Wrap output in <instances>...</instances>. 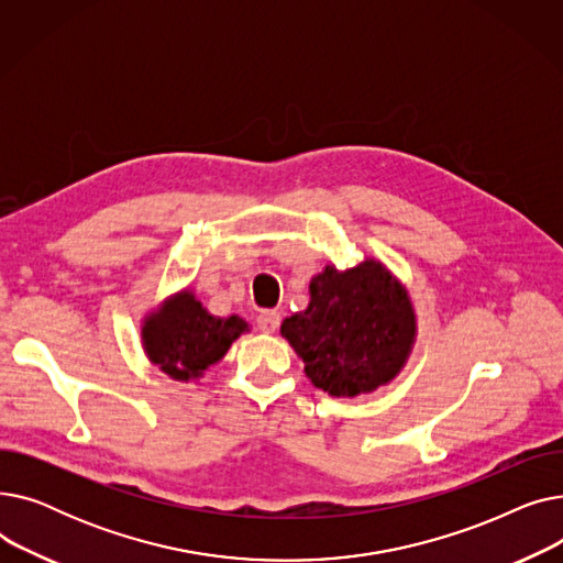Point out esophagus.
I'll list each match as a JSON object with an SVG mask.
<instances>
[{"instance_id": "esophagus-1", "label": "esophagus", "mask_w": 563, "mask_h": 563, "mask_svg": "<svg viewBox=\"0 0 563 563\" xmlns=\"http://www.w3.org/2000/svg\"><path fill=\"white\" fill-rule=\"evenodd\" d=\"M255 323H257L260 331L274 333V331H278V327H280V312H276V310H262V312L257 314Z\"/></svg>"}]
</instances>
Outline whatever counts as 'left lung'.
I'll return each instance as SVG.
<instances>
[{
    "label": "left lung",
    "mask_w": 563,
    "mask_h": 563,
    "mask_svg": "<svg viewBox=\"0 0 563 563\" xmlns=\"http://www.w3.org/2000/svg\"><path fill=\"white\" fill-rule=\"evenodd\" d=\"M280 333L317 388L356 397L401 369L416 338V314L390 272L367 260L346 272L327 266L312 278L308 310L287 317Z\"/></svg>",
    "instance_id": "8db88e82"
}]
</instances>
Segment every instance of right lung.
<instances>
[{
    "label": "right lung",
    "instance_id": "obj_1",
    "mask_svg": "<svg viewBox=\"0 0 563 563\" xmlns=\"http://www.w3.org/2000/svg\"><path fill=\"white\" fill-rule=\"evenodd\" d=\"M246 331L240 317H212L189 291L170 299L143 327L147 356L173 378L200 376L223 358L228 346Z\"/></svg>",
    "mask_w": 563,
    "mask_h": 563
}]
</instances>
